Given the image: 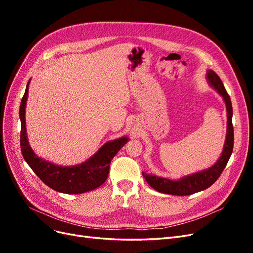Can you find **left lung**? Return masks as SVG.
<instances>
[{"mask_svg": "<svg viewBox=\"0 0 253 253\" xmlns=\"http://www.w3.org/2000/svg\"><path fill=\"white\" fill-rule=\"evenodd\" d=\"M206 78L208 80V83L215 89L217 93L223 97L226 103L227 110V133H226V140L224 143L223 152L221 155L216 160V163L208 169L202 170L193 174H189L187 176L177 179L172 180L169 178L160 177L157 175L147 174L142 172L144 179L147 180L149 185L158 192L171 195H178V196H186L193 194L200 191L206 190L211 185L215 182L220 176L221 172L224 171L225 167L230 158L233 150V126H232V104L230 97H229L227 90L224 86L223 82L220 78L214 73L213 71H207Z\"/></svg>", "mask_w": 253, "mask_h": 253, "instance_id": "1", "label": "left lung"}]
</instances>
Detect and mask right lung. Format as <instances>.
Masks as SVG:
<instances>
[{
  "label": "right lung",
  "mask_w": 253,
  "mask_h": 253,
  "mask_svg": "<svg viewBox=\"0 0 253 253\" xmlns=\"http://www.w3.org/2000/svg\"><path fill=\"white\" fill-rule=\"evenodd\" d=\"M29 82L30 80L27 83L25 94L21 100L19 112L21 120L20 143L22 155L25 162L45 185L61 193L81 194L103 185V182L108 178L112 159L128 141L127 137L122 136L120 138L108 141L93 156H90L84 163L76 166H58L37 156L33 149L30 148L26 132L25 108Z\"/></svg>",
  "instance_id": "right-lung-1"
}]
</instances>
